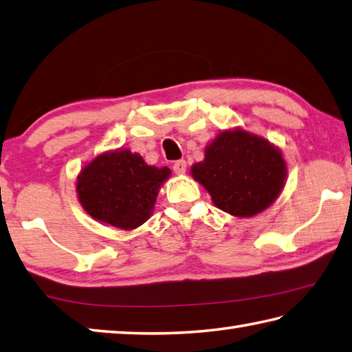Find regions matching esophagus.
Segmentation results:
<instances>
[{
  "instance_id": "obj_1",
  "label": "esophagus",
  "mask_w": 352,
  "mask_h": 352,
  "mask_svg": "<svg viewBox=\"0 0 352 352\" xmlns=\"http://www.w3.org/2000/svg\"><path fill=\"white\" fill-rule=\"evenodd\" d=\"M173 170H175L176 175H184V173H186V170H187V162L184 159L176 160V162L173 164Z\"/></svg>"
}]
</instances>
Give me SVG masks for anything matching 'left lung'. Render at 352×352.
<instances>
[{"label":"left lung","instance_id":"obj_1","mask_svg":"<svg viewBox=\"0 0 352 352\" xmlns=\"http://www.w3.org/2000/svg\"><path fill=\"white\" fill-rule=\"evenodd\" d=\"M192 175L218 208L249 218L278 198L287 173L285 159L274 145L235 129L223 131L206 148V159L193 165Z\"/></svg>","mask_w":352,"mask_h":352}]
</instances>
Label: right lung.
<instances>
[{
  "label": "right lung",
  "instance_id": "1",
  "mask_svg": "<svg viewBox=\"0 0 352 352\" xmlns=\"http://www.w3.org/2000/svg\"><path fill=\"white\" fill-rule=\"evenodd\" d=\"M170 173L166 166L146 165L129 150L104 153L80 173L78 199L89 217L131 230L150 218L159 188Z\"/></svg>",
  "mask_w": 352,
  "mask_h": 352
}]
</instances>
